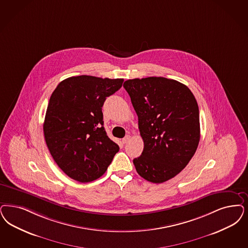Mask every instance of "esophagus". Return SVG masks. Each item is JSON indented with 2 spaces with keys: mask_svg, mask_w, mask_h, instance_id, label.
Listing matches in <instances>:
<instances>
[{
  "mask_svg": "<svg viewBox=\"0 0 248 248\" xmlns=\"http://www.w3.org/2000/svg\"><path fill=\"white\" fill-rule=\"evenodd\" d=\"M130 138H131V137L130 136H125V137H124L123 138V140H122V142L124 143V144H126L127 142H129V140H130Z\"/></svg>",
  "mask_w": 248,
  "mask_h": 248,
  "instance_id": "34e87169",
  "label": "esophagus"
}]
</instances>
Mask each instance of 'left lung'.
Returning <instances> with one entry per match:
<instances>
[{
  "instance_id": "8db88e82",
  "label": "left lung",
  "mask_w": 248,
  "mask_h": 248,
  "mask_svg": "<svg viewBox=\"0 0 248 248\" xmlns=\"http://www.w3.org/2000/svg\"><path fill=\"white\" fill-rule=\"evenodd\" d=\"M138 116L144 150L133 160L137 173L153 183L177 176L192 158L200 142L196 99L188 87L163 77L124 81Z\"/></svg>"
}]
</instances>
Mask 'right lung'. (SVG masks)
<instances>
[{"instance_id": "add662e5", "label": "right lung", "mask_w": 248, "mask_h": 248, "mask_svg": "<svg viewBox=\"0 0 248 248\" xmlns=\"http://www.w3.org/2000/svg\"><path fill=\"white\" fill-rule=\"evenodd\" d=\"M123 82L81 75L62 80L53 92L44 136L53 159L69 178L82 183L99 179L119 151L103 127L102 107Z\"/></svg>"}]
</instances>
